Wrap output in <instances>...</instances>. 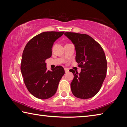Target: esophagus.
Returning <instances> with one entry per match:
<instances>
[{
  "mask_svg": "<svg viewBox=\"0 0 127 127\" xmlns=\"http://www.w3.org/2000/svg\"><path fill=\"white\" fill-rule=\"evenodd\" d=\"M64 69H65V71L66 73L68 71V68H64Z\"/></svg>",
  "mask_w": 127,
  "mask_h": 127,
  "instance_id": "1",
  "label": "esophagus"
}]
</instances>
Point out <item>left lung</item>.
Wrapping results in <instances>:
<instances>
[{
  "mask_svg": "<svg viewBox=\"0 0 127 127\" xmlns=\"http://www.w3.org/2000/svg\"><path fill=\"white\" fill-rule=\"evenodd\" d=\"M64 34L74 44L76 61L81 68L79 74L70 70L74 76L71 83V92L78 98H91L99 92L106 77L107 62L105 53L101 46L88 34L74 32Z\"/></svg>",
  "mask_w": 127,
  "mask_h": 127,
  "instance_id": "1",
  "label": "left lung"
}]
</instances>
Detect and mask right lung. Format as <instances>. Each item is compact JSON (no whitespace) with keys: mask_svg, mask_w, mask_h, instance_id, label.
I'll use <instances>...</instances> for the list:
<instances>
[{"mask_svg":"<svg viewBox=\"0 0 127 127\" xmlns=\"http://www.w3.org/2000/svg\"><path fill=\"white\" fill-rule=\"evenodd\" d=\"M65 32H44L33 37L24 47L21 70L24 83L31 94L37 98L47 99L55 94L65 70L57 66L47 70L46 59L52 55L54 42Z\"/></svg>","mask_w":127,"mask_h":127,"instance_id":"obj_1","label":"right lung"}]
</instances>
